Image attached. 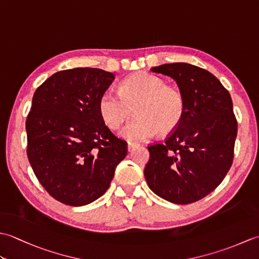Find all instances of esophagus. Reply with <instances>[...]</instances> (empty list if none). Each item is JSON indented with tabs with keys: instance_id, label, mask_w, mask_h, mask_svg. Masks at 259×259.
I'll return each instance as SVG.
<instances>
[{
	"instance_id": "esophagus-1",
	"label": "esophagus",
	"mask_w": 259,
	"mask_h": 259,
	"mask_svg": "<svg viewBox=\"0 0 259 259\" xmlns=\"http://www.w3.org/2000/svg\"><path fill=\"white\" fill-rule=\"evenodd\" d=\"M137 147H138V145H137V144H131V142H129V144H128V147H126V148H128V151H129V152H131V151H133L134 149H136Z\"/></svg>"
}]
</instances>
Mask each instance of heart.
Here are the masks:
<instances>
[{
  "instance_id": "1",
  "label": "heart",
  "mask_w": 259,
  "mask_h": 259,
  "mask_svg": "<svg viewBox=\"0 0 259 259\" xmlns=\"http://www.w3.org/2000/svg\"><path fill=\"white\" fill-rule=\"evenodd\" d=\"M136 118L120 130L129 142L147 141L159 134L172 133L184 119L186 104L183 95L156 75L137 73L120 83L119 95L104 91L99 98V114L110 129H117L130 117Z\"/></svg>"
}]
</instances>
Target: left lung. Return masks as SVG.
I'll return each mask as SVG.
<instances>
[{
  "label": "left lung",
  "instance_id": "left-lung-1",
  "mask_svg": "<svg viewBox=\"0 0 259 259\" xmlns=\"http://www.w3.org/2000/svg\"><path fill=\"white\" fill-rule=\"evenodd\" d=\"M151 71L177 82L186 110L164 144L148 148L145 177L157 196L187 205L216 189L232 167L237 137L233 101L216 76L196 65L166 63Z\"/></svg>",
  "mask_w": 259,
  "mask_h": 259
}]
</instances>
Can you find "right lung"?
Returning a JSON list of instances; mask_svg holds the SVG:
<instances>
[{
  "instance_id": "1",
  "label": "right lung",
  "mask_w": 259,
  "mask_h": 259,
  "mask_svg": "<svg viewBox=\"0 0 259 259\" xmlns=\"http://www.w3.org/2000/svg\"><path fill=\"white\" fill-rule=\"evenodd\" d=\"M114 74L96 68L60 71L37 88L26 119L27 157L54 199L84 206L109 188L126 142L104 124L99 98Z\"/></svg>"
}]
</instances>
